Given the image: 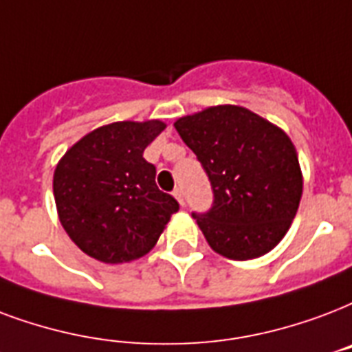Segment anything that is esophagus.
Wrapping results in <instances>:
<instances>
[{"label":"esophagus","mask_w":352,"mask_h":352,"mask_svg":"<svg viewBox=\"0 0 352 352\" xmlns=\"http://www.w3.org/2000/svg\"><path fill=\"white\" fill-rule=\"evenodd\" d=\"M173 197H175V199L179 201V205L184 206V195H182L181 188H175V190H173Z\"/></svg>","instance_id":"obj_1"}]
</instances>
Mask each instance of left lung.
Instances as JSON below:
<instances>
[{
	"instance_id": "1",
	"label": "left lung",
	"mask_w": 352,
	"mask_h": 352,
	"mask_svg": "<svg viewBox=\"0 0 352 352\" xmlns=\"http://www.w3.org/2000/svg\"><path fill=\"white\" fill-rule=\"evenodd\" d=\"M173 125L212 184V208L194 214L208 245L230 260L270 253L288 232L302 195L288 134L238 104L208 107Z\"/></svg>"
}]
</instances>
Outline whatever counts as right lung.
<instances>
[{"instance_id":"add662e5","label":"right lung","mask_w":352,"mask_h":352,"mask_svg":"<svg viewBox=\"0 0 352 352\" xmlns=\"http://www.w3.org/2000/svg\"><path fill=\"white\" fill-rule=\"evenodd\" d=\"M166 129L160 120L114 122L75 142L53 173L58 219L75 245L104 264H123L155 248L179 210L155 182L144 149Z\"/></svg>"}]
</instances>
